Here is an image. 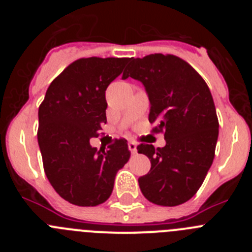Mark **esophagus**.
<instances>
[{"label":"esophagus","mask_w":252,"mask_h":252,"mask_svg":"<svg viewBox=\"0 0 252 252\" xmlns=\"http://www.w3.org/2000/svg\"><path fill=\"white\" fill-rule=\"evenodd\" d=\"M128 150L131 151V154H136L137 153V145L133 141L128 142Z\"/></svg>","instance_id":"1"}]
</instances>
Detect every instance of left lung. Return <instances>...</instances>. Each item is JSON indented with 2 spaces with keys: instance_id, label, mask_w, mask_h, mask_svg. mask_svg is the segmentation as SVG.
<instances>
[{
  "instance_id": "8db88e82",
  "label": "left lung",
  "mask_w": 252,
  "mask_h": 252,
  "mask_svg": "<svg viewBox=\"0 0 252 252\" xmlns=\"http://www.w3.org/2000/svg\"><path fill=\"white\" fill-rule=\"evenodd\" d=\"M141 82L150 101L149 121L164 131V148L141 144L150 159L139 186L148 201L178 206L197 193L212 165L218 139L215 102L203 78L174 55L150 54L131 59L122 79Z\"/></svg>"
}]
</instances>
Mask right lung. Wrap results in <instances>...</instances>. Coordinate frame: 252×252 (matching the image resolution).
Instances as JSON below:
<instances>
[{"label":"right lung","mask_w":252,"mask_h":252,"mask_svg":"<svg viewBox=\"0 0 252 252\" xmlns=\"http://www.w3.org/2000/svg\"><path fill=\"white\" fill-rule=\"evenodd\" d=\"M128 58L75 60L51 82L39 107L37 141L44 170L55 192L69 203L93 207L110 198L116 173L130 159L126 140L107 151L92 148L106 124V90Z\"/></svg>","instance_id":"add662e5"}]
</instances>
